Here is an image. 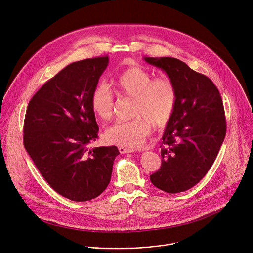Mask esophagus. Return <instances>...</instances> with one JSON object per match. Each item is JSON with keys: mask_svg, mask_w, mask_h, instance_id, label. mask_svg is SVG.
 <instances>
[{"mask_svg": "<svg viewBox=\"0 0 253 253\" xmlns=\"http://www.w3.org/2000/svg\"><path fill=\"white\" fill-rule=\"evenodd\" d=\"M118 150L120 153H128V152H135L136 148L127 147V146H118Z\"/></svg>", "mask_w": 253, "mask_h": 253, "instance_id": "1", "label": "esophagus"}]
</instances>
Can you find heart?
<instances>
[{
    "label": "heart",
    "instance_id": "1",
    "mask_svg": "<svg viewBox=\"0 0 253 253\" xmlns=\"http://www.w3.org/2000/svg\"><path fill=\"white\" fill-rule=\"evenodd\" d=\"M152 74L140 65H132L113 80L115 91L134 99V119L117 121L104 135L105 140L120 146H138L155 127L165 126L170 119L176 104V89L170 79ZM91 109L104 121L113 118L114 99L106 84L96 85L90 99Z\"/></svg>",
    "mask_w": 253,
    "mask_h": 253
}]
</instances>
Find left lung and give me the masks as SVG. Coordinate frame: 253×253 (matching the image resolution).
<instances>
[{
  "mask_svg": "<svg viewBox=\"0 0 253 253\" xmlns=\"http://www.w3.org/2000/svg\"><path fill=\"white\" fill-rule=\"evenodd\" d=\"M166 72L176 89V104L162 137L160 169L150 175L154 186L183 192L207 174L226 135V118L217 87L205 75L171 57H144Z\"/></svg>",
  "mask_w": 253,
  "mask_h": 253,
  "instance_id": "1",
  "label": "left lung"
}]
</instances>
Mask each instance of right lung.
Returning <instances> with one entry per match:
<instances>
[{
    "mask_svg": "<svg viewBox=\"0 0 253 253\" xmlns=\"http://www.w3.org/2000/svg\"><path fill=\"white\" fill-rule=\"evenodd\" d=\"M108 64L109 56H102L68 65L33 96L25 114L30 157L57 193L72 201L103 193L119 154L114 145L88 148L99 131L91 94Z\"/></svg>",
    "mask_w": 253,
    "mask_h": 253,
    "instance_id": "right-lung-1",
    "label": "right lung"
}]
</instances>
